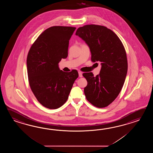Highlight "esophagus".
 I'll return each instance as SVG.
<instances>
[{"mask_svg": "<svg viewBox=\"0 0 153 153\" xmlns=\"http://www.w3.org/2000/svg\"><path fill=\"white\" fill-rule=\"evenodd\" d=\"M78 73H79V76L80 78L82 77V72L79 71V72H78Z\"/></svg>", "mask_w": 153, "mask_h": 153, "instance_id": "1", "label": "esophagus"}]
</instances>
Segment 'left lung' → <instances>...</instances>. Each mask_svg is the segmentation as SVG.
<instances>
[{"label": "left lung", "instance_id": "8db88e82", "mask_svg": "<svg viewBox=\"0 0 153 153\" xmlns=\"http://www.w3.org/2000/svg\"><path fill=\"white\" fill-rule=\"evenodd\" d=\"M75 34L89 46L91 61L101 62L100 73L92 72L82 75L88 81L85 97L97 108H104L117 97L124 85L127 72V56L120 39L106 27L87 25L79 27Z\"/></svg>", "mask_w": 153, "mask_h": 153}]
</instances>
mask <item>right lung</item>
<instances>
[{
    "label": "right lung",
    "mask_w": 153,
    "mask_h": 153,
    "mask_svg": "<svg viewBox=\"0 0 153 153\" xmlns=\"http://www.w3.org/2000/svg\"><path fill=\"white\" fill-rule=\"evenodd\" d=\"M76 28L53 26L46 29L30 47L27 58L29 86L44 107L55 109L67 101L78 78L76 70L65 72L58 64L68 56L69 41Z\"/></svg>",
    "instance_id": "add662e5"
}]
</instances>
